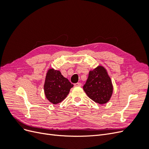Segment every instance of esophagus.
<instances>
[{"mask_svg": "<svg viewBox=\"0 0 149 149\" xmlns=\"http://www.w3.org/2000/svg\"><path fill=\"white\" fill-rule=\"evenodd\" d=\"M81 85H82V84L81 83H77L74 84L75 86H81Z\"/></svg>", "mask_w": 149, "mask_h": 149, "instance_id": "esophagus-1", "label": "esophagus"}]
</instances>
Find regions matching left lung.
<instances>
[{
    "instance_id": "1",
    "label": "left lung",
    "mask_w": 149,
    "mask_h": 149,
    "mask_svg": "<svg viewBox=\"0 0 149 149\" xmlns=\"http://www.w3.org/2000/svg\"><path fill=\"white\" fill-rule=\"evenodd\" d=\"M83 89L91 100L100 104H106L110 100L113 93V86L104 67L98 66L89 71Z\"/></svg>"
}]
</instances>
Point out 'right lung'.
Segmentation results:
<instances>
[{
  "label": "right lung",
  "instance_id": "right-lung-1",
  "mask_svg": "<svg viewBox=\"0 0 149 149\" xmlns=\"http://www.w3.org/2000/svg\"><path fill=\"white\" fill-rule=\"evenodd\" d=\"M73 87V84L59 70L53 68L48 70L44 83V93L47 100L53 104L63 101Z\"/></svg>",
  "mask_w": 149,
  "mask_h": 149
}]
</instances>
